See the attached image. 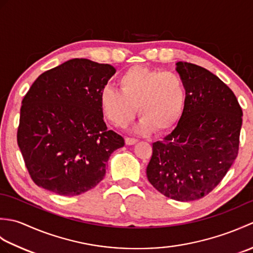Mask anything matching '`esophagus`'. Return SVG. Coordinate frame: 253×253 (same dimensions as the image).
<instances>
[{"label": "esophagus", "instance_id": "1", "mask_svg": "<svg viewBox=\"0 0 253 253\" xmlns=\"http://www.w3.org/2000/svg\"><path fill=\"white\" fill-rule=\"evenodd\" d=\"M137 142H138V140L135 138H129V137L125 138V143L128 144V146H132V144H135Z\"/></svg>", "mask_w": 253, "mask_h": 253}]
</instances>
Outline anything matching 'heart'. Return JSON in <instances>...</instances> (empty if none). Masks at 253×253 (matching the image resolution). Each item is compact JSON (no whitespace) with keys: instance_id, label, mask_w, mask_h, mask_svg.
Masks as SVG:
<instances>
[{"instance_id":"heart-1","label":"heart","mask_w":253,"mask_h":253,"mask_svg":"<svg viewBox=\"0 0 253 253\" xmlns=\"http://www.w3.org/2000/svg\"><path fill=\"white\" fill-rule=\"evenodd\" d=\"M118 89L106 87L100 94L104 116L118 127H125L136 114L141 116L135 130L163 132L179 121L186 104V87L174 72L135 66L117 80Z\"/></svg>"}]
</instances>
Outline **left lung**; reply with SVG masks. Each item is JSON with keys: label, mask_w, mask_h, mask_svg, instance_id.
Here are the masks:
<instances>
[{"label": "left lung", "mask_w": 253, "mask_h": 253, "mask_svg": "<svg viewBox=\"0 0 253 253\" xmlns=\"http://www.w3.org/2000/svg\"><path fill=\"white\" fill-rule=\"evenodd\" d=\"M186 104L175 129L153 143L147 168L165 197L193 201L212 191L237 158L243 111L234 92L208 69L177 62Z\"/></svg>", "instance_id": "8db88e82"}]
</instances>
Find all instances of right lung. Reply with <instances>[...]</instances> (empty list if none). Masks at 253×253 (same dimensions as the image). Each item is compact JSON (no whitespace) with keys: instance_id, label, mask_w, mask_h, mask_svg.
Listing matches in <instances>:
<instances>
[{"instance_id":"right-lung-1","label":"right lung","mask_w":253,"mask_h":253,"mask_svg":"<svg viewBox=\"0 0 253 253\" xmlns=\"http://www.w3.org/2000/svg\"><path fill=\"white\" fill-rule=\"evenodd\" d=\"M116 69L73 58L41 74L21 102L17 143L36 184L77 196L103 179L124 138L109 130L100 94Z\"/></svg>"}]
</instances>
